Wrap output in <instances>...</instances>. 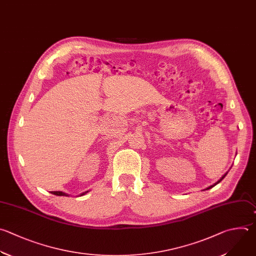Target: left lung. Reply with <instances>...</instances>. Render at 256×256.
<instances>
[{
	"label": "left lung",
	"instance_id": "8db88e82",
	"mask_svg": "<svg viewBox=\"0 0 256 256\" xmlns=\"http://www.w3.org/2000/svg\"><path fill=\"white\" fill-rule=\"evenodd\" d=\"M227 173H228V172H227ZM227 173H225V174H224V175H223V176H222V177H221V178H220V179H219V180H218V181H217V182H216V183H214V185H211V186H209V187H208V188H206V190H209V189H211V188H212V187H214V186H216V185H217V184H218V183H220V182H221V181H222V180H223V179H224V178H225V176H226V175H227Z\"/></svg>",
	"mask_w": 256,
	"mask_h": 256
}]
</instances>
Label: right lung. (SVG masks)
<instances>
[{"label": "right lung", "instance_id": "1", "mask_svg": "<svg viewBox=\"0 0 256 256\" xmlns=\"http://www.w3.org/2000/svg\"><path fill=\"white\" fill-rule=\"evenodd\" d=\"M88 192V191H86V192H83V193H81L79 196L85 195V194H86ZM51 194L56 195V196H66V197H68V196H69L67 193H64V192H61V191H51Z\"/></svg>", "mask_w": 256, "mask_h": 256}]
</instances>
